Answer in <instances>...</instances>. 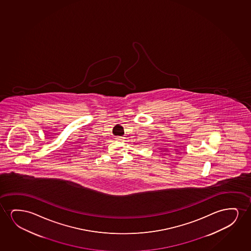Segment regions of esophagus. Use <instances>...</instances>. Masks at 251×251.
Returning a JSON list of instances; mask_svg holds the SVG:
<instances>
[{"instance_id":"1","label":"esophagus","mask_w":251,"mask_h":251,"mask_svg":"<svg viewBox=\"0 0 251 251\" xmlns=\"http://www.w3.org/2000/svg\"><path fill=\"white\" fill-rule=\"evenodd\" d=\"M116 140H117V141H121V140H122V139H121L120 137H117V138H116Z\"/></svg>"}]
</instances>
